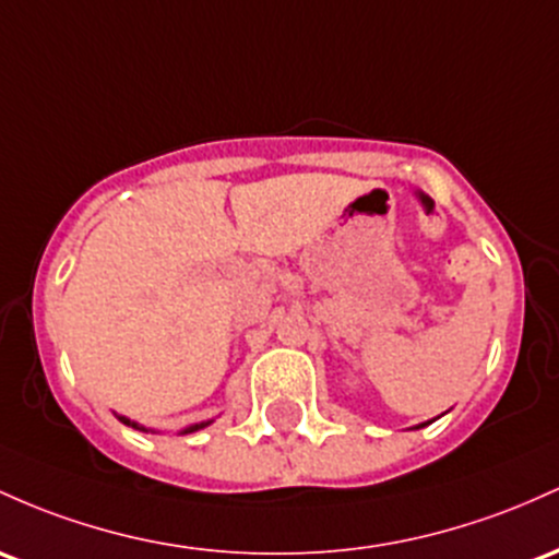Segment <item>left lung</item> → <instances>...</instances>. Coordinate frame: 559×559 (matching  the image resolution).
<instances>
[{"instance_id": "1", "label": "left lung", "mask_w": 559, "mask_h": 559, "mask_svg": "<svg viewBox=\"0 0 559 559\" xmlns=\"http://www.w3.org/2000/svg\"><path fill=\"white\" fill-rule=\"evenodd\" d=\"M427 425H432V421H425V425H416L414 429H419V427H427Z\"/></svg>"}]
</instances>
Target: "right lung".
<instances>
[{
    "label": "right lung",
    "instance_id": "1",
    "mask_svg": "<svg viewBox=\"0 0 559 559\" xmlns=\"http://www.w3.org/2000/svg\"><path fill=\"white\" fill-rule=\"evenodd\" d=\"M116 419L121 421V425H127V427H132V429H140V432H158V429H151V427H143L140 425V421H134V419H130V416H121V414H116ZM212 425V419H206V421H195V425H188V427H182L180 429V435H190V432H199V429H204V427H210Z\"/></svg>",
    "mask_w": 559,
    "mask_h": 559
}]
</instances>
